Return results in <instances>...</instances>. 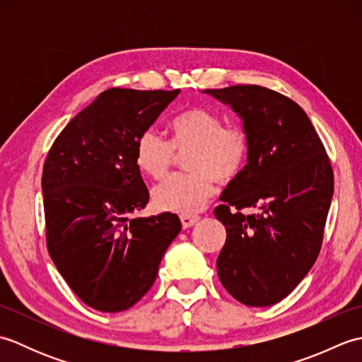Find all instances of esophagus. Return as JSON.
<instances>
[{"mask_svg": "<svg viewBox=\"0 0 362 362\" xmlns=\"http://www.w3.org/2000/svg\"><path fill=\"white\" fill-rule=\"evenodd\" d=\"M180 221L183 228H189L199 221V216H193V214H180Z\"/></svg>", "mask_w": 362, "mask_h": 362, "instance_id": "obj_1", "label": "esophagus"}]
</instances>
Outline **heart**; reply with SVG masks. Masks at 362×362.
I'll return each instance as SVG.
<instances>
[{
  "label": "heart",
  "instance_id": "b5f03b06",
  "mask_svg": "<svg viewBox=\"0 0 362 362\" xmlns=\"http://www.w3.org/2000/svg\"><path fill=\"white\" fill-rule=\"evenodd\" d=\"M173 141L148 129L135 146V161L151 179L168 175L177 152H187L185 165L191 173L177 174L153 188L152 197L160 210L193 214L201 211L214 194V180L230 183L244 171L249 158V136L240 127H226L218 113L193 107L173 119Z\"/></svg>",
  "mask_w": 362,
  "mask_h": 362
}]
</instances>
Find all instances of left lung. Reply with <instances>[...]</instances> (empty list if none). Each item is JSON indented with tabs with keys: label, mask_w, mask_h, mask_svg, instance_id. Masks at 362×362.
<instances>
[{
	"label": "left lung",
	"mask_w": 362,
	"mask_h": 362,
	"mask_svg": "<svg viewBox=\"0 0 362 362\" xmlns=\"http://www.w3.org/2000/svg\"><path fill=\"white\" fill-rule=\"evenodd\" d=\"M204 93L230 105L250 144L247 165L214 210L227 232L219 280L238 302L271 306L291 294L319 255L333 169L308 115L292 99L259 86ZM244 208L256 213L244 215Z\"/></svg>",
	"instance_id": "8db88e82"
}]
</instances>
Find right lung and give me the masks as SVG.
<instances>
[{
  "label": "right lung",
  "mask_w": 362,
  "mask_h": 362,
  "mask_svg": "<svg viewBox=\"0 0 362 362\" xmlns=\"http://www.w3.org/2000/svg\"><path fill=\"white\" fill-rule=\"evenodd\" d=\"M180 90L110 88L68 122L42 175L46 245L68 286L103 313L135 305L182 230L173 213L136 218L149 201L138 138Z\"/></svg>",
  "instance_id": "obj_1"
}]
</instances>
